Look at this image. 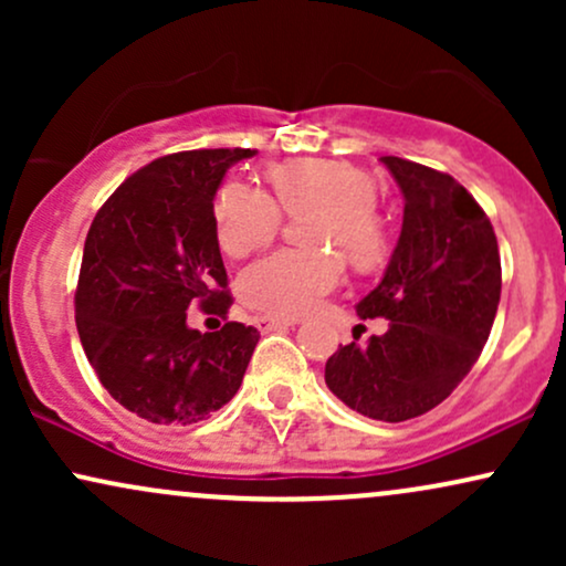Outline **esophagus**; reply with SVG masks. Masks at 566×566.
Masks as SVG:
<instances>
[{"instance_id": "esophagus-1", "label": "esophagus", "mask_w": 566, "mask_h": 566, "mask_svg": "<svg viewBox=\"0 0 566 566\" xmlns=\"http://www.w3.org/2000/svg\"><path fill=\"white\" fill-rule=\"evenodd\" d=\"M292 324L297 322L282 319V316H255V327L261 329V333H271V329H279V327H292Z\"/></svg>"}]
</instances>
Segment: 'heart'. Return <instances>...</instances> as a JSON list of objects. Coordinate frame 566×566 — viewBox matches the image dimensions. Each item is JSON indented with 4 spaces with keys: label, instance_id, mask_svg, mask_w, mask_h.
<instances>
[{
    "label": "heart",
    "instance_id": "heart-1",
    "mask_svg": "<svg viewBox=\"0 0 566 566\" xmlns=\"http://www.w3.org/2000/svg\"><path fill=\"white\" fill-rule=\"evenodd\" d=\"M269 180L290 216L316 210L305 223V239L316 247L279 250L252 263L239 279V295L261 314L290 319L314 311L340 284L342 251L356 269H369L386 255L388 233L375 210L378 186L359 167L327 159H292L271 167ZM279 229L282 210L271 193L239 178L220 186L216 233L226 255H252L274 242Z\"/></svg>",
    "mask_w": 566,
    "mask_h": 566
}]
</instances>
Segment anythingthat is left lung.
Wrapping results in <instances>:
<instances>
[{"label": "left lung", "instance_id": "1", "mask_svg": "<svg viewBox=\"0 0 566 566\" xmlns=\"http://www.w3.org/2000/svg\"><path fill=\"white\" fill-rule=\"evenodd\" d=\"M405 197L399 242L361 319L382 335L340 346L324 380L343 405L401 423L450 396L482 354L500 303V252L490 218L452 175L382 157Z\"/></svg>", "mask_w": 566, "mask_h": 566}]
</instances>
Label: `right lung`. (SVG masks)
<instances>
[{
	"instance_id": "right-lung-1",
	"label": "right lung",
	"mask_w": 566,
	"mask_h": 566,
	"mask_svg": "<svg viewBox=\"0 0 566 566\" xmlns=\"http://www.w3.org/2000/svg\"><path fill=\"white\" fill-rule=\"evenodd\" d=\"M250 148H199L140 167L97 210L84 239L76 329L97 380L148 423L191 426L239 391L255 327L216 333L186 324V311L229 314L216 199L223 175Z\"/></svg>"
}]
</instances>
